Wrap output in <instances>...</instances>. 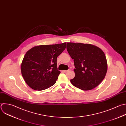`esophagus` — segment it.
Returning <instances> with one entry per match:
<instances>
[{"label":"esophagus","mask_w":126,"mask_h":126,"mask_svg":"<svg viewBox=\"0 0 126 126\" xmlns=\"http://www.w3.org/2000/svg\"><path fill=\"white\" fill-rule=\"evenodd\" d=\"M70 69H68V70H63V72H64V73H66V72H67L68 71H69Z\"/></svg>","instance_id":"1"}]
</instances>
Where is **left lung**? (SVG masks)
Here are the masks:
<instances>
[{"instance_id":"left-lung-1","label":"left lung","mask_w":126,"mask_h":126,"mask_svg":"<svg viewBox=\"0 0 126 126\" xmlns=\"http://www.w3.org/2000/svg\"><path fill=\"white\" fill-rule=\"evenodd\" d=\"M66 45L75 68V77L70 80L71 84L84 91L97 86L104 79L107 69L104 52L98 47L89 44L69 42Z\"/></svg>"}]
</instances>
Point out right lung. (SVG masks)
<instances>
[{
	"mask_svg": "<svg viewBox=\"0 0 126 126\" xmlns=\"http://www.w3.org/2000/svg\"><path fill=\"white\" fill-rule=\"evenodd\" d=\"M66 43L35 46L26 53L21 72L31 88L42 91L56 83L61 73L57 66V57L65 50Z\"/></svg>",
	"mask_w": 126,
	"mask_h": 126,
	"instance_id": "right-lung-1",
	"label": "right lung"
}]
</instances>
